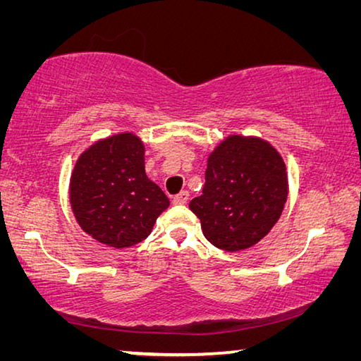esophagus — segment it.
Returning a JSON list of instances; mask_svg holds the SVG:
<instances>
[{
  "label": "esophagus",
  "instance_id": "34e87169",
  "mask_svg": "<svg viewBox=\"0 0 361 361\" xmlns=\"http://www.w3.org/2000/svg\"><path fill=\"white\" fill-rule=\"evenodd\" d=\"M189 199V192L188 191H181L180 194H176L173 197V202L175 204H186Z\"/></svg>",
  "mask_w": 361,
  "mask_h": 361
}]
</instances>
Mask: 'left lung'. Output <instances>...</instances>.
<instances>
[{
    "instance_id": "obj_1",
    "label": "left lung",
    "mask_w": 361,
    "mask_h": 361,
    "mask_svg": "<svg viewBox=\"0 0 361 361\" xmlns=\"http://www.w3.org/2000/svg\"><path fill=\"white\" fill-rule=\"evenodd\" d=\"M288 178L282 156L261 138L232 135L207 162L202 195L189 202L205 239L226 252L253 247L282 215Z\"/></svg>"
}]
</instances>
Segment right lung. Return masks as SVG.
I'll return each mask as SVG.
<instances>
[{
	"label": "right lung",
	"instance_id": "add662e5",
	"mask_svg": "<svg viewBox=\"0 0 361 361\" xmlns=\"http://www.w3.org/2000/svg\"><path fill=\"white\" fill-rule=\"evenodd\" d=\"M70 202L84 232L105 245L132 247L151 234L170 200L145 173V148L132 133L100 140L78 159Z\"/></svg>",
	"mask_w": 361,
	"mask_h": 361
}]
</instances>
